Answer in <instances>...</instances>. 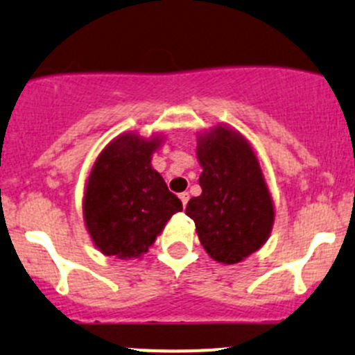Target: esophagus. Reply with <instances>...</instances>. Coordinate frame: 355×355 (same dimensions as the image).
Returning a JSON list of instances; mask_svg holds the SVG:
<instances>
[{
  "instance_id": "1",
  "label": "esophagus",
  "mask_w": 355,
  "mask_h": 355,
  "mask_svg": "<svg viewBox=\"0 0 355 355\" xmlns=\"http://www.w3.org/2000/svg\"><path fill=\"white\" fill-rule=\"evenodd\" d=\"M179 198H181L182 207H186V205H188V202H189V193H181V195H179Z\"/></svg>"
}]
</instances>
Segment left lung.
I'll return each instance as SVG.
<instances>
[{"label":"left lung","instance_id":"1","mask_svg":"<svg viewBox=\"0 0 355 355\" xmlns=\"http://www.w3.org/2000/svg\"><path fill=\"white\" fill-rule=\"evenodd\" d=\"M202 195L188 202L205 251L220 263H239L272 231L273 203L253 148L236 131L217 126L200 137Z\"/></svg>","mask_w":355,"mask_h":355}]
</instances>
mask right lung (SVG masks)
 I'll return each mask as SVG.
<instances>
[{"instance_id":"right-lung-1","label":"right lung","mask_w":355,"mask_h":355,"mask_svg":"<svg viewBox=\"0 0 355 355\" xmlns=\"http://www.w3.org/2000/svg\"><path fill=\"white\" fill-rule=\"evenodd\" d=\"M159 138L123 135L104 148L85 189V225L98 250L119 259L147 253L181 200L152 169Z\"/></svg>"}]
</instances>
